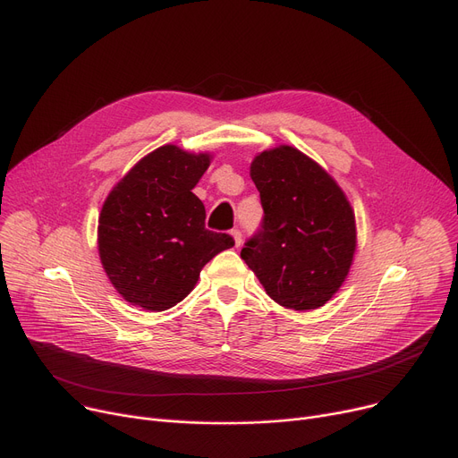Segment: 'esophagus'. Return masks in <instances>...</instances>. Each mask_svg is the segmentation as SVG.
Returning <instances> with one entry per match:
<instances>
[{"instance_id": "obj_1", "label": "esophagus", "mask_w": 458, "mask_h": 458, "mask_svg": "<svg viewBox=\"0 0 458 458\" xmlns=\"http://www.w3.org/2000/svg\"><path fill=\"white\" fill-rule=\"evenodd\" d=\"M232 237H233V243H235V247H239V245L243 243V235H242V230L233 228V230H232Z\"/></svg>"}]
</instances>
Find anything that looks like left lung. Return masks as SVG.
I'll return each instance as SVG.
<instances>
[{
	"instance_id": "obj_1",
	"label": "left lung",
	"mask_w": 458,
	"mask_h": 458,
	"mask_svg": "<svg viewBox=\"0 0 458 458\" xmlns=\"http://www.w3.org/2000/svg\"><path fill=\"white\" fill-rule=\"evenodd\" d=\"M263 219L242 258L267 295L293 310L323 306L344 284L356 249L354 213L344 191L292 147L250 165Z\"/></svg>"
}]
</instances>
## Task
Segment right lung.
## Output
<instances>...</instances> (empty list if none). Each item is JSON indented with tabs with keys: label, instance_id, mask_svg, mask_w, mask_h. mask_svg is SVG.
I'll list each match as a JSON object with an SVG mask.
<instances>
[{
	"label": "right lung",
	"instance_id": "1",
	"mask_svg": "<svg viewBox=\"0 0 458 458\" xmlns=\"http://www.w3.org/2000/svg\"><path fill=\"white\" fill-rule=\"evenodd\" d=\"M208 154L166 144L142 157L118 182L100 213L102 266L128 302L163 311L183 301L202 267L233 247L230 233L206 228V209L192 192Z\"/></svg>",
	"mask_w": 458,
	"mask_h": 458
}]
</instances>
